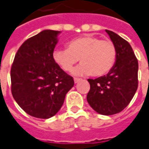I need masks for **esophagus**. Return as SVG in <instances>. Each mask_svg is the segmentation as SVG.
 <instances>
[{
	"instance_id": "34e87169",
	"label": "esophagus",
	"mask_w": 149,
	"mask_h": 149,
	"mask_svg": "<svg viewBox=\"0 0 149 149\" xmlns=\"http://www.w3.org/2000/svg\"><path fill=\"white\" fill-rule=\"evenodd\" d=\"M80 80H81V79H79V78H74V83H75V84H77L78 82H79Z\"/></svg>"
}]
</instances>
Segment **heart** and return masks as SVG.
Wrapping results in <instances>:
<instances>
[{"instance_id": "obj_1", "label": "heart", "mask_w": 149, "mask_h": 149, "mask_svg": "<svg viewBox=\"0 0 149 149\" xmlns=\"http://www.w3.org/2000/svg\"><path fill=\"white\" fill-rule=\"evenodd\" d=\"M117 55V49L111 40L85 35L69 41L67 49H56L53 57L65 71H71L79 60L82 64L74 70V74L100 77L114 66Z\"/></svg>"}]
</instances>
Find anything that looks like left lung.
<instances>
[{
	"label": "left lung",
	"instance_id": "left-lung-1",
	"mask_svg": "<svg viewBox=\"0 0 149 149\" xmlns=\"http://www.w3.org/2000/svg\"><path fill=\"white\" fill-rule=\"evenodd\" d=\"M117 49L115 65L106 75L88 79L90 91L87 100L102 115L123 111L131 102L138 88V60L130 44L111 31L105 30Z\"/></svg>",
	"mask_w": 149,
	"mask_h": 149
}]
</instances>
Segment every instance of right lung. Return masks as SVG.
Returning <instances> with one entry per match:
<instances>
[{
    "instance_id": "right-lung-1",
    "label": "right lung",
    "mask_w": 149,
    "mask_h": 149,
    "mask_svg": "<svg viewBox=\"0 0 149 149\" xmlns=\"http://www.w3.org/2000/svg\"><path fill=\"white\" fill-rule=\"evenodd\" d=\"M61 31L45 30L29 38L18 49L11 70V92L29 115L47 119L64 103L74 79L58 66L53 54Z\"/></svg>"
}]
</instances>
